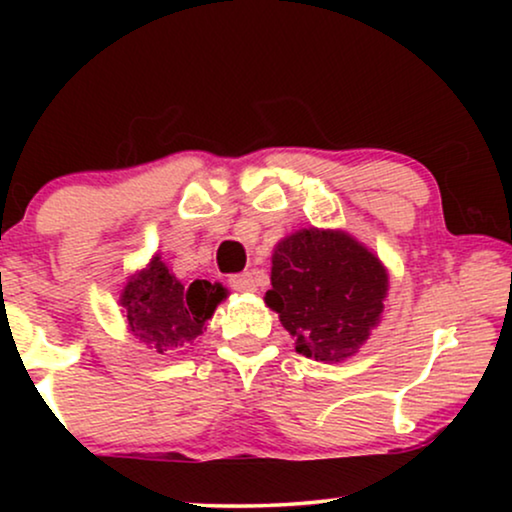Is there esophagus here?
I'll use <instances>...</instances> for the list:
<instances>
[{
    "label": "esophagus",
    "mask_w": 512,
    "mask_h": 512,
    "mask_svg": "<svg viewBox=\"0 0 512 512\" xmlns=\"http://www.w3.org/2000/svg\"><path fill=\"white\" fill-rule=\"evenodd\" d=\"M230 286L240 293H256V279L251 272H242V275L230 277Z\"/></svg>",
    "instance_id": "34e87169"
}]
</instances>
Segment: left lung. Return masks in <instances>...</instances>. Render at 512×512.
I'll use <instances>...</instances> for the list:
<instances>
[{
    "label": "left lung",
    "mask_w": 512,
    "mask_h": 512,
    "mask_svg": "<svg viewBox=\"0 0 512 512\" xmlns=\"http://www.w3.org/2000/svg\"><path fill=\"white\" fill-rule=\"evenodd\" d=\"M265 305L296 340V352L321 363L359 354L382 321L389 272L345 230L300 228L272 249Z\"/></svg>",
    "instance_id": "8db88e82"
}]
</instances>
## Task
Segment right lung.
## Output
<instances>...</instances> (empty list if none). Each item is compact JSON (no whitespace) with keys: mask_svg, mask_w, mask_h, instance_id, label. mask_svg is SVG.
I'll use <instances>...</instances> for the list:
<instances>
[{"mask_svg":"<svg viewBox=\"0 0 512 512\" xmlns=\"http://www.w3.org/2000/svg\"><path fill=\"white\" fill-rule=\"evenodd\" d=\"M226 298L228 289L219 282L195 279L188 286L181 284L156 254L128 277L118 305L128 331L151 354L172 356L205 331L207 321Z\"/></svg>","mask_w":512,"mask_h":512,"instance_id":"1","label":"right lung"}]
</instances>
